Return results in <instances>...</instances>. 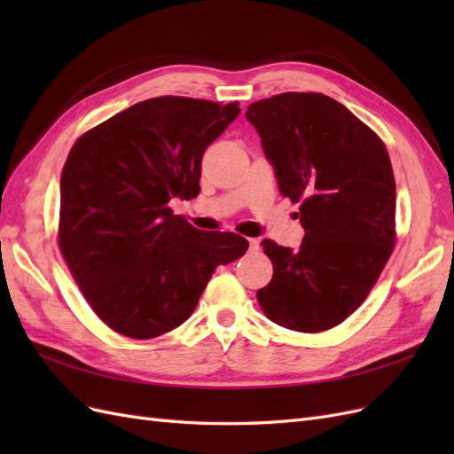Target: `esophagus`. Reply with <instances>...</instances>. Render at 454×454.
I'll return each instance as SVG.
<instances>
[{
  "instance_id": "obj_1",
  "label": "esophagus",
  "mask_w": 454,
  "mask_h": 454,
  "mask_svg": "<svg viewBox=\"0 0 454 454\" xmlns=\"http://www.w3.org/2000/svg\"><path fill=\"white\" fill-rule=\"evenodd\" d=\"M248 246H250V250H257L259 248V242L255 239H248Z\"/></svg>"
}]
</instances>
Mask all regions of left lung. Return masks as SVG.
<instances>
[{
    "label": "left lung",
    "mask_w": 454,
    "mask_h": 454,
    "mask_svg": "<svg viewBox=\"0 0 454 454\" xmlns=\"http://www.w3.org/2000/svg\"><path fill=\"white\" fill-rule=\"evenodd\" d=\"M280 193L301 202L297 250L263 240L272 280L257 292L269 318L318 333L358 309L394 250L395 182L388 151L352 112L318 92L248 106Z\"/></svg>",
    "instance_id": "1"
}]
</instances>
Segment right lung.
<instances>
[{"label": "right lung", "instance_id": "add662e5", "mask_svg": "<svg viewBox=\"0 0 454 454\" xmlns=\"http://www.w3.org/2000/svg\"><path fill=\"white\" fill-rule=\"evenodd\" d=\"M239 114L237 102L159 96L94 127L67 155L60 252L117 333L151 339L184 324L215 267L248 250L240 235L195 229L168 208L199 195L204 151Z\"/></svg>", "mask_w": 454, "mask_h": 454}]
</instances>
